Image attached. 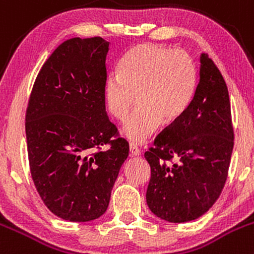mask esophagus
<instances>
[{
  "label": "esophagus",
  "mask_w": 254,
  "mask_h": 254,
  "mask_svg": "<svg viewBox=\"0 0 254 254\" xmlns=\"http://www.w3.org/2000/svg\"><path fill=\"white\" fill-rule=\"evenodd\" d=\"M130 154H131V156H140V153H141V151H140V148L137 147V146L135 145V143H130Z\"/></svg>",
  "instance_id": "34e87169"
}]
</instances>
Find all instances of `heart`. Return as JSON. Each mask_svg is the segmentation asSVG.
Wrapping results in <instances>:
<instances>
[{
	"label": "heart",
	"mask_w": 254,
	"mask_h": 254,
	"mask_svg": "<svg viewBox=\"0 0 254 254\" xmlns=\"http://www.w3.org/2000/svg\"><path fill=\"white\" fill-rule=\"evenodd\" d=\"M117 73L106 79L103 97L119 122L127 119L137 98L140 105L124 127V135L134 142L153 135L162 122L181 118L196 91V68L183 50L137 45L123 56Z\"/></svg>",
	"instance_id": "1"
}]
</instances>
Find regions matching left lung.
I'll return each mask as SVG.
<instances>
[{
    "instance_id": "left-lung-1",
    "label": "left lung",
    "mask_w": 254,
    "mask_h": 254,
    "mask_svg": "<svg viewBox=\"0 0 254 254\" xmlns=\"http://www.w3.org/2000/svg\"><path fill=\"white\" fill-rule=\"evenodd\" d=\"M199 63V81L190 107L145 153L151 167L147 205L170 223L194 220L215 203L234 148L225 80L207 53H202Z\"/></svg>"
}]
</instances>
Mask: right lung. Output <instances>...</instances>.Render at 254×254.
Wrapping results in <instances>:
<instances>
[{
	"label": "right lung",
	"mask_w": 254,
	"mask_h": 254,
	"mask_svg": "<svg viewBox=\"0 0 254 254\" xmlns=\"http://www.w3.org/2000/svg\"><path fill=\"white\" fill-rule=\"evenodd\" d=\"M108 51L102 37L66 40L42 65L29 98L31 178L46 207L64 220L100 218L129 156V143L106 112Z\"/></svg>",
	"instance_id": "add662e5"
}]
</instances>
